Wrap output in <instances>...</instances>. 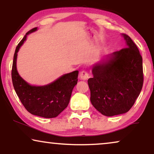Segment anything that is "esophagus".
I'll return each mask as SVG.
<instances>
[{"instance_id": "1", "label": "esophagus", "mask_w": 154, "mask_h": 154, "mask_svg": "<svg viewBox=\"0 0 154 154\" xmlns=\"http://www.w3.org/2000/svg\"><path fill=\"white\" fill-rule=\"evenodd\" d=\"M88 77H89V74L86 72V70H82L81 72H80V75H79V78L81 79H83V80H86L88 79Z\"/></svg>"}]
</instances>
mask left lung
<instances>
[{
  "instance_id": "1",
  "label": "left lung",
  "mask_w": 154,
  "mask_h": 154,
  "mask_svg": "<svg viewBox=\"0 0 154 154\" xmlns=\"http://www.w3.org/2000/svg\"><path fill=\"white\" fill-rule=\"evenodd\" d=\"M122 35L126 47L95 64L94 77L88 79L91 104L107 116L128 112L139 96L144 82L139 49L128 35Z\"/></svg>"
}]
</instances>
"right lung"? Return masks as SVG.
<instances>
[{"label": "right lung", "mask_w": 154, "mask_h": 154, "mask_svg": "<svg viewBox=\"0 0 154 154\" xmlns=\"http://www.w3.org/2000/svg\"><path fill=\"white\" fill-rule=\"evenodd\" d=\"M36 30L37 28H34L27 32L16 47L12 68V84L15 92L28 112L43 118H54L68 105L73 88L77 84L79 71L62 75L45 86H32L23 79L17 70V52L26 40L27 35Z\"/></svg>", "instance_id": "1"}]
</instances>
